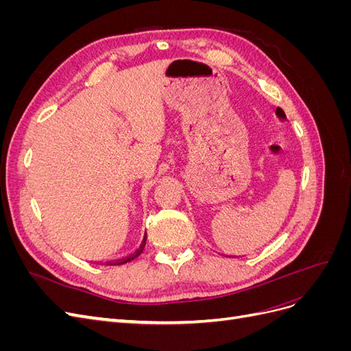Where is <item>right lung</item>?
Masks as SVG:
<instances>
[{"label": "right lung", "instance_id": "right-lung-1", "mask_svg": "<svg viewBox=\"0 0 351 351\" xmlns=\"http://www.w3.org/2000/svg\"><path fill=\"white\" fill-rule=\"evenodd\" d=\"M145 243H146V239L143 240V243H142V246H141V249L137 250L133 256H130V258H127V259H124V261H120V262H114V263H110V265H123V263H127V262H130V261H133V259H136L137 256H139V254L143 252V247H145Z\"/></svg>", "mask_w": 351, "mask_h": 351}]
</instances>
